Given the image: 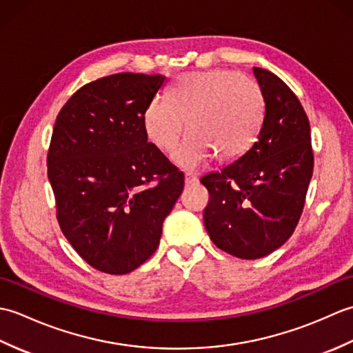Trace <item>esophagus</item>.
<instances>
[{
    "mask_svg": "<svg viewBox=\"0 0 353 353\" xmlns=\"http://www.w3.org/2000/svg\"><path fill=\"white\" fill-rule=\"evenodd\" d=\"M194 183H197V177L192 174V172H186L185 174V185L186 186H191Z\"/></svg>",
    "mask_w": 353,
    "mask_h": 353,
    "instance_id": "34e87169",
    "label": "esophagus"
}]
</instances>
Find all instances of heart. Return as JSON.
I'll return each mask as SVG.
<instances>
[{"label":"heart","mask_w":353,"mask_h":353,"mask_svg":"<svg viewBox=\"0 0 353 353\" xmlns=\"http://www.w3.org/2000/svg\"><path fill=\"white\" fill-rule=\"evenodd\" d=\"M265 117V99L256 80L241 72L212 70L190 72L171 85L168 99L157 95L147 104L144 130L153 144L170 152L191 134L172 159L179 167H203L216 154L236 161L258 139Z\"/></svg>","instance_id":"heart-1"}]
</instances>
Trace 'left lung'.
Instances as JSON below:
<instances>
[{"label":"left lung","instance_id":"left-lung-1","mask_svg":"<svg viewBox=\"0 0 353 353\" xmlns=\"http://www.w3.org/2000/svg\"><path fill=\"white\" fill-rule=\"evenodd\" d=\"M253 74L265 99L258 139L239 159L200 179L209 192V238L241 259L267 256L292 235L314 168L310 121L296 94L273 72Z\"/></svg>","mask_w":353,"mask_h":353}]
</instances>
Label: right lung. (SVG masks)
Segmentation results:
<instances>
[{
    "mask_svg": "<svg viewBox=\"0 0 353 353\" xmlns=\"http://www.w3.org/2000/svg\"><path fill=\"white\" fill-rule=\"evenodd\" d=\"M163 76L119 72L81 86L59 112L48 179L63 235L89 265L133 272L152 256L185 176L144 130Z\"/></svg>",
    "mask_w": 353,
    "mask_h": 353,
    "instance_id": "add662e5",
    "label": "right lung"
}]
</instances>
